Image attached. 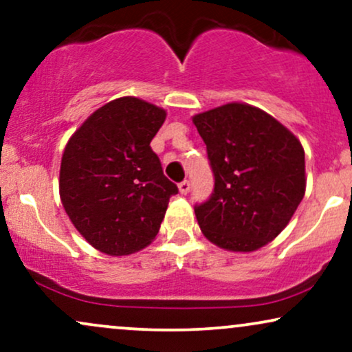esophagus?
I'll use <instances>...</instances> for the list:
<instances>
[{
  "label": "esophagus",
  "instance_id": "obj_1",
  "mask_svg": "<svg viewBox=\"0 0 352 352\" xmlns=\"http://www.w3.org/2000/svg\"><path fill=\"white\" fill-rule=\"evenodd\" d=\"M177 188H179L181 194H188L189 191H191V183H189V179H184V181H181Z\"/></svg>",
  "mask_w": 352,
  "mask_h": 352
}]
</instances>
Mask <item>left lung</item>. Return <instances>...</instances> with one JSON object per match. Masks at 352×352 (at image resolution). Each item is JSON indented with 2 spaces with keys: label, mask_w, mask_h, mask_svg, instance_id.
Masks as SVG:
<instances>
[{
  "label": "left lung",
  "mask_w": 352,
  "mask_h": 352,
  "mask_svg": "<svg viewBox=\"0 0 352 352\" xmlns=\"http://www.w3.org/2000/svg\"><path fill=\"white\" fill-rule=\"evenodd\" d=\"M192 122L214 175L209 199L194 206L202 232L232 252L274 241L305 196L301 143L274 117L245 103H227Z\"/></svg>",
  "instance_id": "left-lung-1"
}]
</instances>
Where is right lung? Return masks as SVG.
Returning a JSON list of instances; mask_svg holds the SVG:
<instances>
[{
	"label": "right lung",
	"mask_w": 352,
	"mask_h": 352,
	"mask_svg": "<svg viewBox=\"0 0 352 352\" xmlns=\"http://www.w3.org/2000/svg\"><path fill=\"white\" fill-rule=\"evenodd\" d=\"M166 111L135 97L107 103L69 140L60 163V199L85 241L128 255L158 234L177 186L150 143Z\"/></svg>",
	"instance_id": "1"
}]
</instances>
